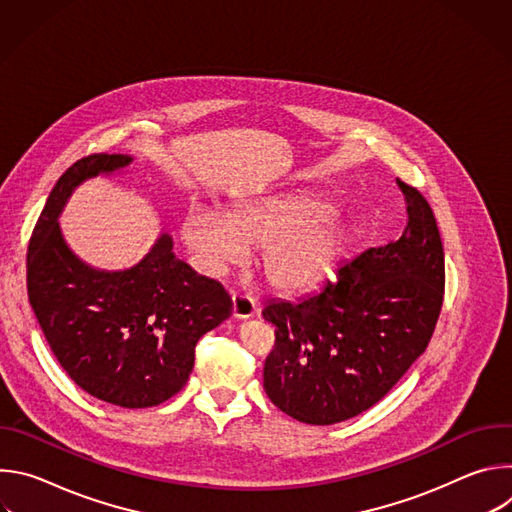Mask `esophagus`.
Listing matches in <instances>:
<instances>
[{"label":"esophagus","mask_w":512,"mask_h":512,"mask_svg":"<svg viewBox=\"0 0 512 512\" xmlns=\"http://www.w3.org/2000/svg\"><path fill=\"white\" fill-rule=\"evenodd\" d=\"M257 314V302L251 296L233 294V316L239 320L251 318Z\"/></svg>","instance_id":"esophagus-1"}]
</instances>
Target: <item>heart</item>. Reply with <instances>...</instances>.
<instances>
[{
  "mask_svg": "<svg viewBox=\"0 0 512 512\" xmlns=\"http://www.w3.org/2000/svg\"><path fill=\"white\" fill-rule=\"evenodd\" d=\"M336 210L312 194L249 198L229 212L192 206L182 223V241L210 275H223L259 249L265 281L281 291H302L338 265L346 233L332 225Z\"/></svg>",
  "mask_w": 512,
  "mask_h": 512,
  "instance_id": "1",
  "label": "heart"
}]
</instances>
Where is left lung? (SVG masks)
<instances>
[{"mask_svg":"<svg viewBox=\"0 0 512 512\" xmlns=\"http://www.w3.org/2000/svg\"><path fill=\"white\" fill-rule=\"evenodd\" d=\"M407 223L397 241L338 265L298 302L273 300L263 389L289 417L346 421L379 403L425 352L442 312L444 247L431 206L401 182Z\"/></svg>","mask_w":512,"mask_h":512,"instance_id":"obj_1","label":"left lung"}]
</instances>
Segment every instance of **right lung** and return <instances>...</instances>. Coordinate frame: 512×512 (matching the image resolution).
<instances>
[{"label": "right lung", "instance_id": "right-lung-1", "mask_svg": "<svg viewBox=\"0 0 512 512\" xmlns=\"http://www.w3.org/2000/svg\"><path fill=\"white\" fill-rule=\"evenodd\" d=\"M131 156L93 154L52 188L28 245V300L66 375L89 395L154 407L176 395L202 334L233 314L225 287L180 261L164 233L137 265L105 271L66 245L58 216L85 180L127 168Z\"/></svg>", "mask_w": 512, "mask_h": 512}]
</instances>
